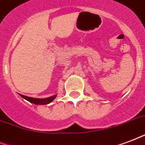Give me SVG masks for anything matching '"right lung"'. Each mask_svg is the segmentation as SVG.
<instances>
[{"label":"right lung","mask_w":145,"mask_h":145,"mask_svg":"<svg viewBox=\"0 0 145 145\" xmlns=\"http://www.w3.org/2000/svg\"><path fill=\"white\" fill-rule=\"evenodd\" d=\"M20 96L24 99L28 100L29 102L32 103H34V104L36 105H46L50 103L51 102H52L53 100L55 99L56 97V95L55 96H52V97H48V98H45V99H36V98H33V97H26V96H24V95L20 94Z\"/></svg>","instance_id":"1"}]
</instances>
